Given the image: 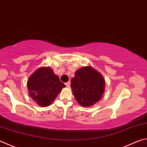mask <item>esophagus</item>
<instances>
[{"mask_svg": "<svg viewBox=\"0 0 147 147\" xmlns=\"http://www.w3.org/2000/svg\"><path fill=\"white\" fill-rule=\"evenodd\" d=\"M65 84V86H66L67 87H69V86H70L71 82H66Z\"/></svg>", "mask_w": 147, "mask_h": 147, "instance_id": "obj_1", "label": "esophagus"}]
</instances>
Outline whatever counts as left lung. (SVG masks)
<instances>
[{
  "label": "left lung",
  "mask_w": 147,
  "mask_h": 147,
  "mask_svg": "<svg viewBox=\"0 0 147 147\" xmlns=\"http://www.w3.org/2000/svg\"><path fill=\"white\" fill-rule=\"evenodd\" d=\"M71 88L81 106H91L102 98L105 80L102 74L91 67H84L75 72L71 79Z\"/></svg>",
  "instance_id": "left-lung-1"
}]
</instances>
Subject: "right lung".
Segmentation results:
<instances>
[{
  "label": "right lung",
  "instance_id": "add662e5",
  "mask_svg": "<svg viewBox=\"0 0 147 147\" xmlns=\"http://www.w3.org/2000/svg\"><path fill=\"white\" fill-rule=\"evenodd\" d=\"M27 86L30 96L42 107L51 105L62 88L66 87L53 69L47 67L35 71L28 78Z\"/></svg>",
  "mask_w": 147,
  "mask_h": 147
}]
</instances>
